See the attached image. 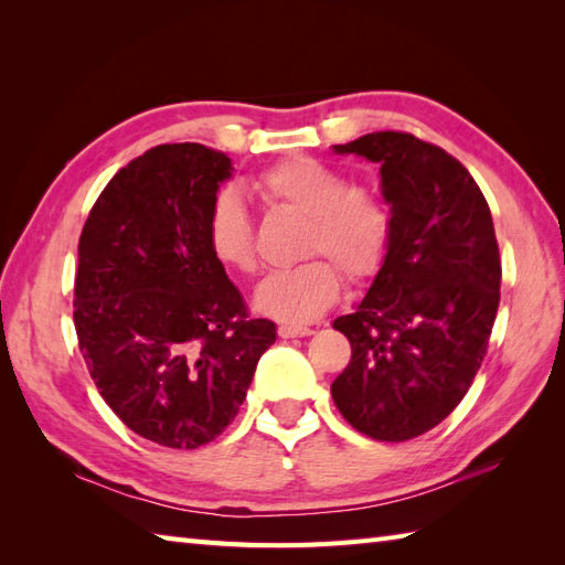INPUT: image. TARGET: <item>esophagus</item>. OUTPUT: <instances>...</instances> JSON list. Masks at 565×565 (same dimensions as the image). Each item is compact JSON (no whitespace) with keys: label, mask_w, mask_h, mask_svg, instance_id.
Returning a JSON list of instances; mask_svg holds the SVG:
<instances>
[{"label":"esophagus","mask_w":565,"mask_h":565,"mask_svg":"<svg viewBox=\"0 0 565 565\" xmlns=\"http://www.w3.org/2000/svg\"><path fill=\"white\" fill-rule=\"evenodd\" d=\"M313 334V328L308 326H281L279 328V338H308Z\"/></svg>","instance_id":"34e87169"}]
</instances>
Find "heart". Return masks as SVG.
Segmentation results:
<instances>
[{"label":"heart","mask_w":565,"mask_h":565,"mask_svg":"<svg viewBox=\"0 0 565 565\" xmlns=\"http://www.w3.org/2000/svg\"><path fill=\"white\" fill-rule=\"evenodd\" d=\"M252 189L274 206L306 215L301 252L333 262L313 257L269 274L255 291V308L262 316L289 326L316 320L340 294L334 267L352 281L379 271L391 243V211L379 196L354 189L342 172L313 158H291L264 170ZM206 239L223 267L255 271V227L235 191H223L213 201Z\"/></svg>","instance_id":"obj_1"}]
</instances>
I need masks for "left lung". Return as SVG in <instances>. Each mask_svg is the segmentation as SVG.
<instances>
[{"mask_svg": "<svg viewBox=\"0 0 565 565\" xmlns=\"http://www.w3.org/2000/svg\"><path fill=\"white\" fill-rule=\"evenodd\" d=\"M338 154L381 167L391 243L354 313L332 322L352 359L332 401L362 435L405 441L449 417L471 388L500 306V252L466 167L411 134L379 130Z\"/></svg>", "mask_w": 565, "mask_h": 565, "instance_id": "1", "label": "left lung"}]
</instances>
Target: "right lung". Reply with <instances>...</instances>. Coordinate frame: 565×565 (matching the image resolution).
Wrapping results in <instances>:
<instances>
[{
  "label": "right lung",
  "mask_w": 565,
  "mask_h": 565,
  "mask_svg": "<svg viewBox=\"0 0 565 565\" xmlns=\"http://www.w3.org/2000/svg\"><path fill=\"white\" fill-rule=\"evenodd\" d=\"M231 177L218 150L158 146L114 174L82 227V356L124 425L170 449H196L233 423L276 340L271 320L247 318L206 239Z\"/></svg>",
  "instance_id": "obj_1"
}]
</instances>
